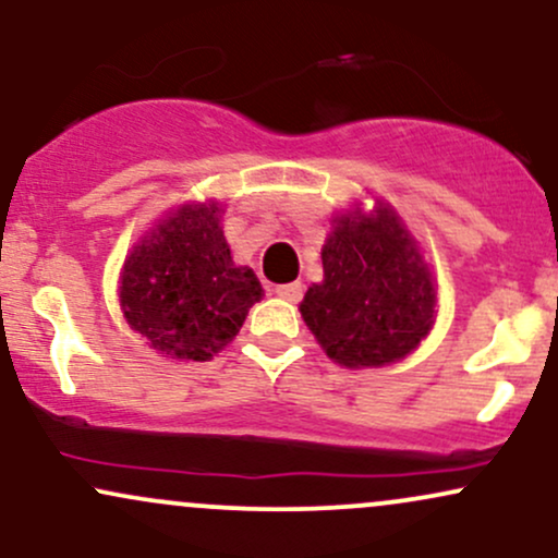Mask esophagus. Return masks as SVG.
Here are the masks:
<instances>
[{
  "label": "esophagus",
  "mask_w": 558,
  "mask_h": 558,
  "mask_svg": "<svg viewBox=\"0 0 558 558\" xmlns=\"http://www.w3.org/2000/svg\"><path fill=\"white\" fill-rule=\"evenodd\" d=\"M301 293H304V288H301V283H286V286H275V296L291 301V304H296V301H301Z\"/></svg>",
  "instance_id": "34e87169"
}]
</instances>
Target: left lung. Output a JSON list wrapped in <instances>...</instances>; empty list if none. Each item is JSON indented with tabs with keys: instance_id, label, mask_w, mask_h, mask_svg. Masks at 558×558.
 Returning <instances> with one entry per match:
<instances>
[{
	"instance_id": "1",
	"label": "left lung",
	"mask_w": 558,
	"mask_h": 558,
	"mask_svg": "<svg viewBox=\"0 0 558 558\" xmlns=\"http://www.w3.org/2000/svg\"><path fill=\"white\" fill-rule=\"evenodd\" d=\"M323 283L301 301V317L343 367L399 362L430 330L433 275L388 207L341 217L323 248Z\"/></svg>"
}]
</instances>
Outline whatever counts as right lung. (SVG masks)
Here are the masks:
<instances>
[{
  "label": "right lung",
  "instance_id": "1",
  "mask_svg": "<svg viewBox=\"0 0 558 558\" xmlns=\"http://www.w3.org/2000/svg\"><path fill=\"white\" fill-rule=\"evenodd\" d=\"M262 286L235 267L217 204H185L133 246L120 280L128 325L175 360L207 362L239 336Z\"/></svg>",
  "mask_w": 558,
  "mask_h": 558
}]
</instances>
